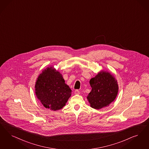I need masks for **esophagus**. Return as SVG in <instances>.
<instances>
[{
	"label": "esophagus",
	"instance_id": "obj_1",
	"mask_svg": "<svg viewBox=\"0 0 149 149\" xmlns=\"http://www.w3.org/2000/svg\"><path fill=\"white\" fill-rule=\"evenodd\" d=\"M74 94H75V95H79V94H80V91H79V90H75L74 91Z\"/></svg>",
	"mask_w": 149,
	"mask_h": 149
}]
</instances>
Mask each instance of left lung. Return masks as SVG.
Wrapping results in <instances>:
<instances>
[{
    "label": "left lung",
    "mask_w": 149,
    "mask_h": 149,
    "mask_svg": "<svg viewBox=\"0 0 149 149\" xmlns=\"http://www.w3.org/2000/svg\"><path fill=\"white\" fill-rule=\"evenodd\" d=\"M91 91L87 96L90 105L95 109L107 107L116 99L119 85L111 72L102 70L90 80Z\"/></svg>",
    "instance_id": "8db88e82"
}]
</instances>
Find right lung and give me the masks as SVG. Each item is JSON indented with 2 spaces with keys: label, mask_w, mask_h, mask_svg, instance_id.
Here are the masks:
<instances>
[{
  "label": "right lung",
  "mask_w": 149,
  "mask_h": 149,
  "mask_svg": "<svg viewBox=\"0 0 149 149\" xmlns=\"http://www.w3.org/2000/svg\"><path fill=\"white\" fill-rule=\"evenodd\" d=\"M35 88L36 96L42 105L53 111L64 107L72 95V90L62 74L54 66L42 71L36 80Z\"/></svg>",
  "instance_id": "1"
}]
</instances>
